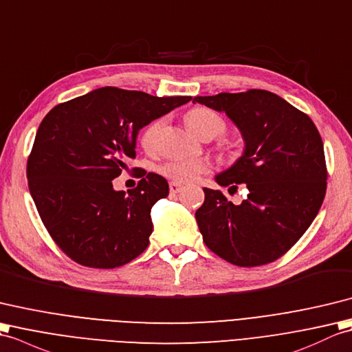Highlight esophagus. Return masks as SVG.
I'll use <instances>...</instances> for the list:
<instances>
[{"label": "esophagus", "instance_id": "1", "mask_svg": "<svg viewBox=\"0 0 352 352\" xmlns=\"http://www.w3.org/2000/svg\"><path fill=\"white\" fill-rule=\"evenodd\" d=\"M168 188H170V194H177V192L182 191V185L176 184V182H170Z\"/></svg>", "mask_w": 352, "mask_h": 352}]
</instances>
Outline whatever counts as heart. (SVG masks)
<instances>
[{
    "mask_svg": "<svg viewBox=\"0 0 352 352\" xmlns=\"http://www.w3.org/2000/svg\"><path fill=\"white\" fill-rule=\"evenodd\" d=\"M162 124L164 122L158 119L147 124L143 129L142 135H140V143H142L144 151L152 152L155 149ZM185 124L197 137H203L205 134H212L215 137L224 129L221 117L205 107L191 108L185 114ZM209 170L210 162L206 160H173L164 162L158 167V171L162 176H166L171 182L176 184H188L196 181L200 175L208 173Z\"/></svg>",
    "mask_w": 352,
    "mask_h": 352,
    "instance_id": "1",
    "label": "heart"
}]
</instances>
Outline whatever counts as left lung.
<instances>
[{
    "label": "left lung",
    "mask_w": 352,
    "mask_h": 352,
    "mask_svg": "<svg viewBox=\"0 0 352 352\" xmlns=\"http://www.w3.org/2000/svg\"><path fill=\"white\" fill-rule=\"evenodd\" d=\"M192 102L224 111L239 128L245 151L217 176L221 186L245 184L233 205L220 190L203 188L196 220L206 247L236 267H261L291 250L319 212L327 190L321 135L310 117L274 93L196 96Z\"/></svg>",
    "instance_id": "8db88e82"
}]
</instances>
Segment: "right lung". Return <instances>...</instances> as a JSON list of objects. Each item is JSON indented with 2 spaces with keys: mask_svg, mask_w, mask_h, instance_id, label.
<instances>
[{
  "mask_svg": "<svg viewBox=\"0 0 352 352\" xmlns=\"http://www.w3.org/2000/svg\"><path fill=\"white\" fill-rule=\"evenodd\" d=\"M191 99L102 87L45 116L27 161L28 188L46 230L70 259L111 270L147 248L151 209L168 196V184L143 168L128 192L116 191L113 179L135 158L138 131Z\"/></svg>",
  "mask_w": 352,
  "mask_h": 352,
  "instance_id": "right-lung-1",
  "label": "right lung"
}]
</instances>
